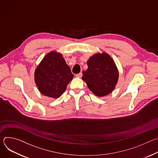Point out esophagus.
Returning a JSON list of instances; mask_svg holds the SVG:
<instances>
[{"instance_id": "34e87169", "label": "esophagus", "mask_w": 158, "mask_h": 158, "mask_svg": "<svg viewBox=\"0 0 158 158\" xmlns=\"http://www.w3.org/2000/svg\"><path fill=\"white\" fill-rule=\"evenodd\" d=\"M76 77H82V73H79V74H76Z\"/></svg>"}]
</instances>
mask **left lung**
<instances>
[{"label":"left lung","instance_id":"left-lung-1","mask_svg":"<svg viewBox=\"0 0 158 158\" xmlns=\"http://www.w3.org/2000/svg\"><path fill=\"white\" fill-rule=\"evenodd\" d=\"M88 68L82 79L97 96L103 97L113 91L118 82L119 72L110 56L106 52L93 55L87 62Z\"/></svg>","mask_w":158,"mask_h":158}]
</instances>
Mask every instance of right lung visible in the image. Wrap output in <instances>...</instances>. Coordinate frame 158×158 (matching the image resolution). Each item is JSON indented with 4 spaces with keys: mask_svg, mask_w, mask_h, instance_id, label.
<instances>
[{
    "mask_svg": "<svg viewBox=\"0 0 158 158\" xmlns=\"http://www.w3.org/2000/svg\"><path fill=\"white\" fill-rule=\"evenodd\" d=\"M73 77L62 55L56 51L48 53L43 58L34 73L39 91L52 98H58L63 94Z\"/></svg>",
    "mask_w": 158,
    "mask_h": 158,
    "instance_id": "add662e5",
    "label": "right lung"
}]
</instances>
